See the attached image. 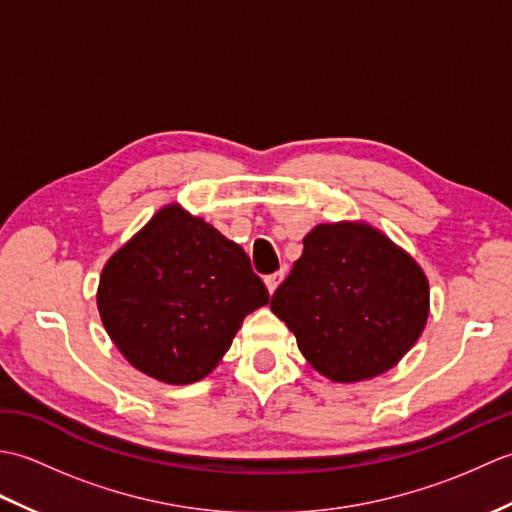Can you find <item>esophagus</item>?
Instances as JSON below:
<instances>
[{"label":"esophagus","mask_w":512,"mask_h":512,"mask_svg":"<svg viewBox=\"0 0 512 512\" xmlns=\"http://www.w3.org/2000/svg\"><path fill=\"white\" fill-rule=\"evenodd\" d=\"M281 279H284V270H279V273H273V275H266V286H268L270 295H273V292L277 290V286L281 284Z\"/></svg>","instance_id":"1"}]
</instances>
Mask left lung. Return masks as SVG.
Listing matches in <instances>:
<instances>
[{
  "label": "left lung",
  "instance_id": "obj_1",
  "mask_svg": "<svg viewBox=\"0 0 512 512\" xmlns=\"http://www.w3.org/2000/svg\"><path fill=\"white\" fill-rule=\"evenodd\" d=\"M310 365L336 383L387 372L429 317L418 264L367 224H321L270 299Z\"/></svg>",
  "mask_w": 512,
  "mask_h": 512
}]
</instances>
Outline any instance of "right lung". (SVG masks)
Here are the masks:
<instances>
[{
	"label": "right lung",
	"mask_w": 512,
	"mask_h": 512,
	"mask_svg": "<svg viewBox=\"0 0 512 512\" xmlns=\"http://www.w3.org/2000/svg\"><path fill=\"white\" fill-rule=\"evenodd\" d=\"M96 301L129 363L189 385L220 363L246 314L270 295L242 248L167 206L107 262Z\"/></svg>",
	"instance_id": "obj_1"
}]
</instances>
